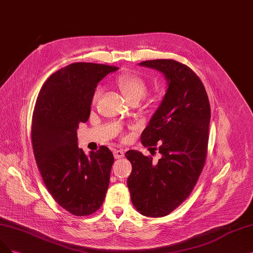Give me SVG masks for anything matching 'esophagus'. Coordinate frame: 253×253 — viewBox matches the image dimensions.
<instances>
[{
	"label": "esophagus",
	"instance_id": "1",
	"mask_svg": "<svg viewBox=\"0 0 253 253\" xmlns=\"http://www.w3.org/2000/svg\"><path fill=\"white\" fill-rule=\"evenodd\" d=\"M113 154H114L115 159H121L125 156L124 151H121V150H114L113 151Z\"/></svg>",
	"mask_w": 253,
	"mask_h": 253
}]
</instances>
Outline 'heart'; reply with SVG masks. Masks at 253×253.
<instances>
[{
	"label": "heart",
	"instance_id": "b5f03b06",
	"mask_svg": "<svg viewBox=\"0 0 253 253\" xmlns=\"http://www.w3.org/2000/svg\"><path fill=\"white\" fill-rule=\"evenodd\" d=\"M115 84L129 102L141 100L147 92V85L143 78L133 73H126L118 76ZM100 95L101 89L97 88L93 95V103L97 102Z\"/></svg>",
	"mask_w": 253,
	"mask_h": 253
}]
</instances>
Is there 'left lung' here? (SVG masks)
<instances>
[{
	"instance_id": "8db88e82",
	"label": "left lung",
	"mask_w": 253,
	"mask_h": 253,
	"mask_svg": "<svg viewBox=\"0 0 253 253\" xmlns=\"http://www.w3.org/2000/svg\"><path fill=\"white\" fill-rule=\"evenodd\" d=\"M164 74L168 90L141 134L144 146L158 149L161 158L127 151L132 163L127 187L132 203L143 215H168L193 191L206 160L211 104L204 85L189 67L173 59L139 64ZM159 147L157 148L156 146Z\"/></svg>"
}]
</instances>
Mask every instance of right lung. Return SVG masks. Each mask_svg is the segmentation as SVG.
<instances>
[{"label": "right lung", "mask_w": 253, "mask_h": 253, "mask_svg": "<svg viewBox=\"0 0 253 253\" xmlns=\"http://www.w3.org/2000/svg\"><path fill=\"white\" fill-rule=\"evenodd\" d=\"M117 67L74 63L42 84L31 126L33 153L55 202L78 216L98 211L110 183L114 157L107 146L86 156L77 145V128L90 117L97 84Z\"/></svg>", "instance_id": "1"}]
</instances>
